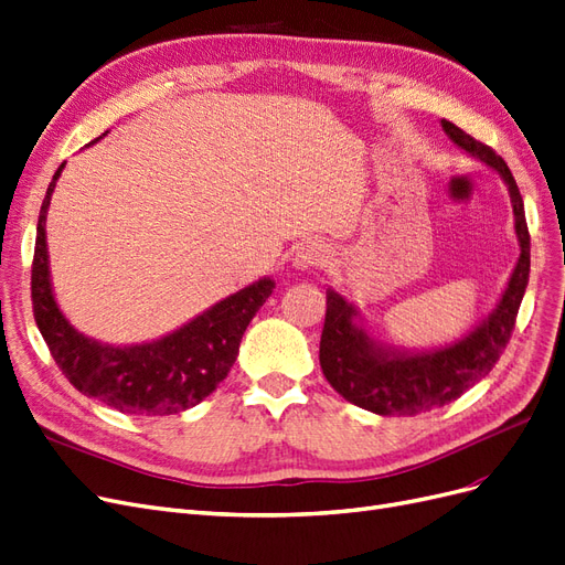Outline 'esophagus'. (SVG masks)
I'll return each mask as SVG.
<instances>
[{"label": "esophagus", "instance_id": "obj_1", "mask_svg": "<svg viewBox=\"0 0 565 565\" xmlns=\"http://www.w3.org/2000/svg\"><path fill=\"white\" fill-rule=\"evenodd\" d=\"M324 259H327L324 245L318 241H308L301 247H297L295 257H291V266H295L297 270H310L316 266H322Z\"/></svg>", "mask_w": 565, "mask_h": 565}]
</instances>
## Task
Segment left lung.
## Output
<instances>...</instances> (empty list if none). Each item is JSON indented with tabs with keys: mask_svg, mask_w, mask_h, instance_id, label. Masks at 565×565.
<instances>
[{
	"mask_svg": "<svg viewBox=\"0 0 565 565\" xmlns=\"http://www.w3.org/2000/svg\"><path fill=\"white\" fill-rule=\"evenodd\" d=\"M449 140L475 161L500 174L510 191L519 259L489 316L460 339L435 348H402L369 332L360 308L334 287L327 289V318L320 341V366L334 391L379 416H416L458 399L495 366L508 345L531 274V236L526 212L512 172L498 153L441 119Z\"/></svg>",
	"mask_w": 565,
	"mask_h": 565,
	"instance_id": "left-lung-1",
	"label": "left lung"
}]
</instances>
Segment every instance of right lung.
<instances>
[{"label":"right lung","instance_id":"1","mask_svg":"<svg viewBox=\"0 0 565 565\" xmlns=\"http://www.w3.org/2000/svg\"><path fill=\"white\" fill-rule=\"evenodd\" d=\"M63 168L65 163L53 174L36 224L32 306L39 332L55 364L82 395L135 416H172L186 412L226 379L238 358L247 324L274 295L276 280L268 276L255 280L161 339L105 343L86 337L57 306L51 282L46 215Z\"/></svg>","mask_w":565,"mask_h":565}]
</instances>
